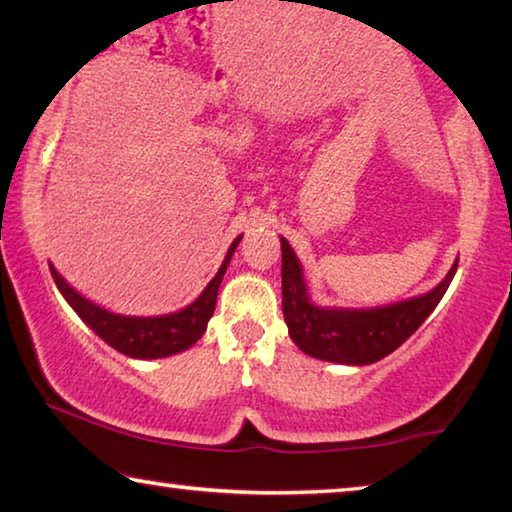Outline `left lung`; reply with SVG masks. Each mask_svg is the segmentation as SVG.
Here are the masks:
<instances>
[{
  "label": "left lung",
  "mask_w": 512,
  "mask_h": 512,
  "mask_svg": "<svg viewBox=\"0 0 512 512\" xmlns=\"http://www.w3.org/2000/svg\"><path fill=\"white\" fill-rule=\"evenodd\" d=\"M280 244L282 311L289 336L309 357L345 366H368L400 348L443 300L458 266L456 262L445 280L424 296L372 309L318 307L309 300L300 259L287 239L280 237Z\"/></svg>",
  "instance_id": "obj_1"
}]
</instances>
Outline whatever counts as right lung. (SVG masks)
Here are the masks:
<instances>
[{
	"instance_id": "right-lung-1",
	"label": "right lung",
	"mask_w": 512,
	"mask_h": 512,
	"mask_svg": "<svg viewBox=\"0 0 512 512\" xmlns=\"http://www.w3.org/2000/svg\"><path fill=\"white\" fill-rule=\"evenodd\" d=\"M241 235L232 241L225 255L219 273L212 277V282L203 289L192 305L185 309L173 311V314L164 316H121L112 314V311L94 305L88 298H83L79 291L69 287L63 280V275H58L54 266L51 268V277H54L58 291L63 293V298L69 302L76 314L83 318V323L88 325L94 334L101 336L110 348L126 354L133 359H162L178 354L201 339L207 329V320L212 318L216 307V296H219V287L235 248L239 246Z\"/></svg>"
}]
</instances>
